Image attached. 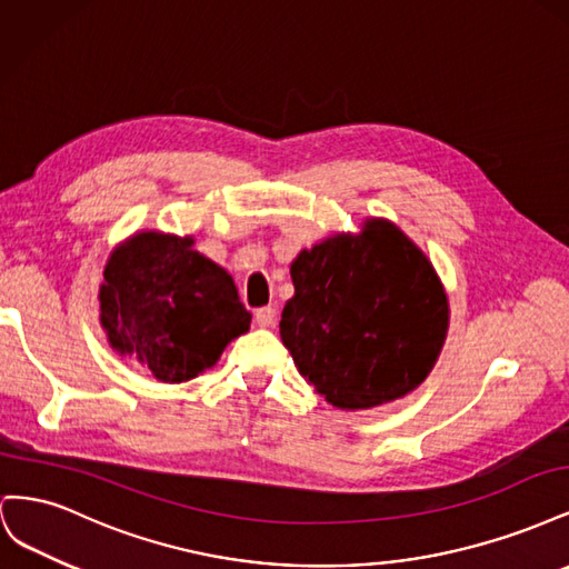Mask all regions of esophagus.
<instances>
[{"label":"esophagus","instance_id":"esophagus-1","mask_svg":"<svg viewBox=\"0 0 569 569\" xmlns=\"http://www.w3.org/2000/svg\"><path fill=\"white\" fill-rule=\"evenodd\" d=\"M274 318H278V311H274L272 306H263V308H258V311H256L258 327H272Z\"/></svg>","mask_w":569,"mask_h":569}]
</instances>
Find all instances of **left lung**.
I'll return each instance as SVG.
<instances>
[{
  "mask_svg": "<svg viewBox=\"0 0 569 569\" xmlns=\"http://www.w3.org/2000/svg\"><path fill=\"white\" fill-rule=\"evenodd\" d=\"M280 337L327 403L368 410L403 399L432 372L449 297L427 253L387 218L301 249Z\"/></svg>",
  "mask_w": 569,
  "mask_h": 569,
  "instance_id": "8db88e82",
  "label": "left lung"
}]
</instances>
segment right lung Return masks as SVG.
I'll list each match as a JSON object with an SVG mask.
<instances>
[{
	"label": "right lung",
	"instance_id": "right-lung-1",
	"mask_svg": "<svg viewBox=\"0 0 569 569\" xmlns=\"http://www.w3.org/2000/svg\"><path fill=\"white\" fill-rule=\"evenodd\" d=\"M99 322L118 356L180 385L218 363L251 313L226 268L194 251L192 234L142 230L120 242L99 287Z\"/></svg>",
	"mask_w": 569,
	"mask_h": 569
}]
</instances>
